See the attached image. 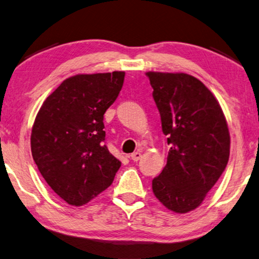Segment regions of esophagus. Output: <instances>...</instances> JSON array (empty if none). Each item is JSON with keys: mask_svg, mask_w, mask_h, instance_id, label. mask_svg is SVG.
I'll use <instances>...</instances> for the list:
<instances>
[{"mask_svg": "<svg viewBox=\"0 0 259 259\" xmlns=\"http://www.w3.org/2000/svg\"><path fill=\"white\" fill-rule=\"evenodd\" d=\"M130 158L133 159L134 162H137V161H139L140 158H142V153L140 152H135V153H133L130 155Z\"/></svg>", "mask_w": 259, "mask_h": 259, "instance_id": "34e87169", "label": "esophagus"}]
</instances>
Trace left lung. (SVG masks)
Instances as JSON below:
<instances>
[{
    "mask_svg": "<svg viewBox=\"0 0 259 259\" xmlns=\"http://www.w3.org/2000/svg\"><path fill=\"white\" fill-rule=\"evenodd\" d=\"M167 136L166 165L153 179V192L167 209L188 213L203 203L230 156V133L220 103L187 73H146Z\"/></svg>",
    "mask_w": 259,
    "mask_h": 259,
    "instance_id": "left-lung-1",
    "label": "left lung"
}]
</instances>
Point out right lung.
<instances>
[{
  "mask_svg": "<svg viewBox=\"0 0 259 259\" xmlns=\"http://www.w3.org/2000/svg\"><path fill=\"white\" fill-rule=\"evenodd\" d=\"M123 80V71L76 74L46 98L36 115L32 158L52 190L70 205L95 198L121 166L105 145L103 120Z\"/></svg>",
  "mask_w": 259,
  "mask_h": 259,
  "instance_id": "add662e5",
  "label": "right lung"
}]
</instances>
